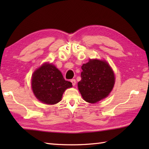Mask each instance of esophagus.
Masks as SVG:
<instances>
[{
	"label": "esophagus",
	"instance_id": "esophagus-1",
	"mask_svg": "<svg viewBox=\"0 0 149 149\" xmlns=\"http://www.w3.org/2000/svg\"><path fill=\"white\" fill-rule=\"evenodd\" d=\"M70 81H71V83H72L73 86H74L75 85V84H76V81H75V79H72Z\"/></svg>",
	"mask_w": 149,
	"mask_h": 149
}]
</instances>
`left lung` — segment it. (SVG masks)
Here are the masks:
<instances>
[{
  "label": "left lung",
  "mask_w": 149,
  "mask_h": 149,
  "mask_svg": "<svg viewBox=\"0 0 149 149\" xmlns=\"http://www.w3.org/2000/svg\"><path fill=\"white\" fill-rule=\"evenodd\" d=\"M81 68V80L77 85L83 99L94 104L108 96L115 82V74L108 63L90 59Z\"/></svg>",
  "instance_id": "1"
}]
</instances>
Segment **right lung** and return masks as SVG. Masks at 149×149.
I'll return each mask as SVG.
<instances>
[{
	"label": "right lung",
	"mask_w": 149,
	"mask_h": 149,
	"mask_svg": "<svg viewBox=\"0 0 149 149\" xmlns=\"http://www.w3.org/2000/svg\"><path fill=\"white\" fill-rule=\"evenodd\" d=\"M31 86L37 99L51 105L61 100L64 91L72 87V84L65 80L54 65L45 63L34 72Z\"/></svg>",
	"instance_id": "add662e5"
}]
</instances>
